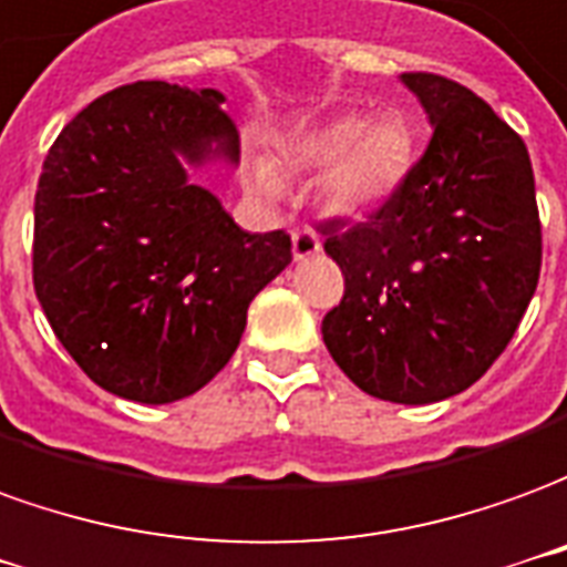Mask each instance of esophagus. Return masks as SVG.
Listing matches in <instances>:
<instances>
[{"label":"esophagus","instance_id":"esophagus-1","mask_svg":"<svg viewBox=\"0 0 567 567\" xmlns=\"http://www.w3.org/2000/svg\"><path fill=\"white\" fill-rule=\"evenodd\" d=\"M320 252V238H317L315 228H296L292 231V256L302 262L308 256H317Z\"/></svg>","mask_w":567,"mask_h":567}]
</instances>
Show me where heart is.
Masks as SVG:
<instances>
[{"instance_id": "obj_1", "label": "heart", "mask_w": 567, "mask_h": 567, "mask_svg": "<svg viewBox=\"0 0 567 567\" xmlns=\"http://www.w3.org/2000/svg\"><path fill=\"white\" fill-rule=\"evenodd\" d=\"M292 171H323L320 204L336 216H367L400 192L415 164V127L400 110L375 115H339L284 148ZM250 179L275 192V174L262 162L250 164Z\"/></svg>"}]
</instances>
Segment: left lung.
<instances>
[{"label": "left lung", "instance_id": "8db88e82", "mask_svg": "<svg viewBox=\"0 0 567 567\" xmlns=\"http://www.w3.org/2000/svg\"><path fill=\"white\" fill-rule=\"evenodd\" d=\"M403 82L431 118V143L367 223L320 226L344 275L320 329L360 391L421 405L467 391L504 354L544 244L522 136L445 75Z\"/></svg>", "mask_w": 567, "mask_h": 567}]
</instances>
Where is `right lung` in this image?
<instances>
[{"label":"right lung","instance_id":"right-lung-1","mask_svg":"<svg viewBox=\"0 0 567 567\" xmlns=\"http://www.w3.org/2000/svg\"><path fill=\"white\" fill-rule=\"evenodd\" d=\"M223 94L134 82L87 103L35 188L33 287L60 344L103 391L174 403L226 367L247 308L292 262L250 235L183 162L238 164Z\"/></svg>","mask_w":567,"mask_h":567}]
</instances>
